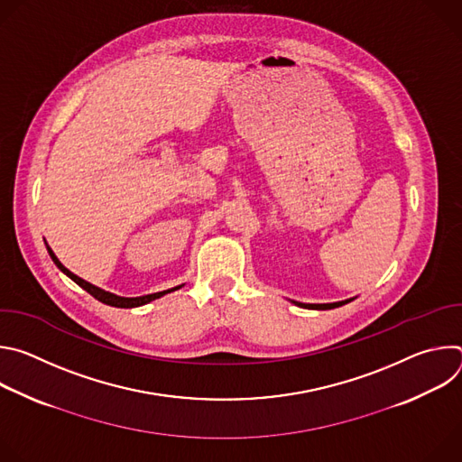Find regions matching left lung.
I'll return each instance as SVG.
<instances>
[{
  "mask_svg": "<svg viewBox=\"0 0 462 462\" xmlns=\"http://www.w3.org/2000/svg\"><path fill=\"white\" fill-rule=\"evenodd\" d=\"M355 298H349V300H342V301H335V303H300V301H292L294 305L298 307H303V309H314V310H328V309H337V307H342L349 301H353Z\"/></svg>",
  "mask_w": 462,
  "mask_h": 462,
  "instance_id": "1",
  "label": "left lung"
}]
</instances>
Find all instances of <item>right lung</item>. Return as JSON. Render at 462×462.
I'll return each mask as SVG.
<instances>
[{
  "label": "right lung",
  "instance_id": "right-lung-1",
  "mask_svg": "<svg viewBox=\"0 0 462 462\" xmlns=\"http://www.w3.org/2000/svg\"><path fill=\"white\" fill-rule=\"evenodd\" d=\"M47 252H49V255H51V259L54 261V265L68 276V278H71L77 285H80L84 291H88L93 298H97L98 301H102V303H106V305H111V307H120V309H131V307H141V305H146V303H150V301H153V300H157V298H161V296H164V294H168V292H173V291H177V289H180V287H184V283L182 285H177V287H173V289H168V291H162V292H153V294H146V296H137V298H124V296H116V294H113V292H107V291H104V289H100V287H95L93 283H89V282H86V280H82V278H79L77 274H73L69 269H65L61 263H60V259L54 255V252L51 250V246L47 245Z\"/></svg>",
  "mask_w": 462,
  "mask_h": 462
}]
</instances>
